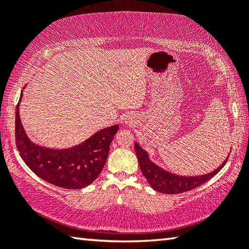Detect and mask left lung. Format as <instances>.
Masks as SVG:
<instances>
[{
    "label": "left lung",
    "instance_id": "1",
    "mask_svg": "<svg viewBox=\"0 0 249 249\" xmlns=\"http://www.w3.org/2000/svg\"><path fill=\"white\" fill-rule=\"evenodd\" d=\"M135 153H136L138 163L142 169V175L151 185V188L156 191L167 193V195H177V193H182L190 191L192 189L200 187L206 181L213 178L218 171H220L226 163V160L222 165L208 175L196 176V177H182L170 174L166 170L161 169L156 163H154L148 157L147 151L135 142Z\"/></svg>",
    "mask_w": 249,
    "mask_h": 249
}]
</instances>
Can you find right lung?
Listing matches in <instances>:
<instances>
[{
  "label": "right lung",
  "mask_w": 249,
  "mask_h": 249,
  "mask_svg": "<svg viewBox=\"0 0 249 249\" xmlns=\"http://www.w3.org/2000/svg\"><path fill=\"white\" fill-rule=\"evenodd\" d=\"M22 95L23 92L20 99ZM20 99L15 113V142L19 156L29 169L47 182L70 190L93 182L107 162L109 145L120 128L119 125L99 130L72 148H45L35 145L26 136L19 119Z\"/></svg>",
  "instance_id": "right-lung-1"
}]
</instances>
